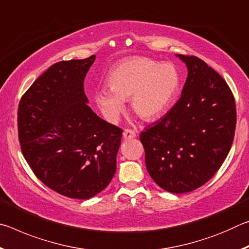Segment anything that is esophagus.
I'll use <instances>...</instances> for the list:
<instances>
[{"instance_id":"1","label":"esophagus","mask_w":249,"mask_h":249,"mask_svg":"<svg viewBox=\"0 0 249 249\" xmlns=\"http://www.w3.org/2000/svg\"><path fill=\"white\" fill-rule=\"evenodd\" d=\"M123 137L125 138V140H132V138H135L136 137V132L133 129H125L123 132Z\"/></svg>"}]
</instances>
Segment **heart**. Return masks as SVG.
Here are the masks:
<instances>
[{
    "label": "heart",
    "mask_w": 249,
    "mask_h": 249,
    "mask_svg": "<svg viewBox=\"0 0 249 249\" xmlns=\"http://www.w3.org/2000/svg\"><path fill=\"white\" fill-rule=\"evenodd\" d=\"M108 89L94 92L93 99L108 122L117 121L129 101L140 119L154 121L169 108L180 90L181 75L175 65L148 57H130L113 66L107 77Z\"/></svg>",
    "instance_id": "1"
}]
</instances>
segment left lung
Listing matches in <instances>:
<instances>
[{"label": "left lung", "instance_id": "1", "mask_svg": "<svg viewBox=\"0 0 249 249\" xmlns=\"http://www.w3.org/2000/svg\"><path fill=\"white\" fill-rule=\"evenodd\" d=\"M188 68L180 99L142 132L146 168L163 190H196L220 169L233 144L234 95L224 79L203 60L178 54Z\"/></svg>", "mask_w": 249, "mask_h": 249}]
</instances>
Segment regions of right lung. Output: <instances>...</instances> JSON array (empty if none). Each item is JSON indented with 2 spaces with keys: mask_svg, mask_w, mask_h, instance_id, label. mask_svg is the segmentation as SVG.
Instances as JSON below:
<instances>
[{
  "mask_svg": "<svg viewBox=\"0 0 249 249\" xmlns=\"http://www.w3.org/2000/svg\"><path fill=\"white\" fill-rule=\"evenodd\" d=\"M94 60L93 54L49 67L18 105L25 159L41 182L72 199H90L111 182L123 132L87 104L83 81Z\"/></svg>",
  "mask_w": 249,
  "mask_h": 249,
  "instance_id": "right-lung-1",
  "label": "right lung"
}]
</instances>
